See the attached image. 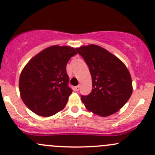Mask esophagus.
<instances>
[{
	"instance_id": "esophagus-1",
	"label": "esophagus",
	"mask_w": 155,
	"mask_h": 155,
	"mask_svg": "<svg viewBox=\"0 0 155 155\" xmlns=\"http://www.w3.org/2000/svg\"><path fill=\"white\" fill-rule=\"evenodd\" d=\"M74 89H75V91H79L80 87H79V86H77V87H74Z\"/></svg>"
}]
</instances>
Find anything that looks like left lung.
I'll return each instance as SVG.
<instances>
[{
	"mask_svg": "<svg viewBox=\"0 0 155 155\" xmlns=\"http://www.w3.org/2000/svg\"><path fill=\"white\" fill-rule=\"evenodd\" d=\"M76 51L86 61L92 76V92L87 96L81 95L86 108L102 117L119 111L133 91L127 67L117 57L96 45L81 46Z\"/></svg>",
	"mask_w": 155,
	"mask_h": 155,
	"instance_id": "left-lung-1",
	"label": "left lung"
}]
</instances>
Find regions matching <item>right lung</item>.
<instances>
[{
  "label": "right lung",
  "mask_w": 155,
  "mask_h": 155,
  "mask_svg": "<svg viewBox=\"0 0 155 155\" xmlns=\"http://www.w3.org/2000/svg\"><path fill=\"white\" fill-rule=\"evenodd\" d=\"M75 54V49L70 46H50L24 67L19 78V92L32 112L48 117L66 107L72 92L68 86L66 65Z\"/></svg>",
  "instance_id": "1"
}]
</instances>
